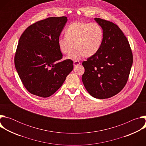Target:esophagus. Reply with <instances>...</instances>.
<instances>
[{
  "label": "esophagus",
  "mask_w": 146,
  "mask_h": 146,
  "mask_svg": "<svg viewBox=\"0 0 146 146\" xmlns=\"http://www.w3.org/2000/svg\"><path fill=\"white\" fill-rule=\"evenodd\" d=\"M80 64H81V63H80V62L79 61L75 60V61H74V62H73V65H74V66H77V65H80Z\"/></svg>",
  "instance_id": "1"
}]
</instances>
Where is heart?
<instances>
[{
  "mask_svg": "<svg viewBox=\"0 0 146 146\" xmlns=\"http://www.w3.org/2000/svg\"><path fill=\"white\" fill-rule=\"evenodd\" d=\"M104 38L102 28L95 23L76 21L65 30V36L59 37L58 44L60 51L69 54L70 59L77 60L84 56L91 57L100 49Z\"/></svg>",
  "mask_w": 146,
  "mask_h": 146,
  "instance_id": "b5f03b06",
  "label": "heart"
}]
</instances>
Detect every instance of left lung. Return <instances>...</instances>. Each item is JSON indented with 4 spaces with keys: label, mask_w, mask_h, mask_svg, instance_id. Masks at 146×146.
<instances>
[{
    "label": "left lung",
    "mask_w": 146,
    "mask_h": 146,
    "mask_svg": "<svg viewBox=\"0 0 146 146\" xmlns=\"http://www.w3.org/2000/svg\"><path fill=\"white\" fill-rule=\"evenodd\" d=\"M95 21L102 28L104 38L99 51L82 62V81L88 93L97 99H107L125 86L133 63L127 37L114 23L101 18Z\"/></svg>",
    "instance_id": "left-lung-1"
}]
</instances>
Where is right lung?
<instances>
[{
	"instance_id": "right-lung-1",
	"label": "right lung",
	"mask_w": 146,
	"mask_h": 146,
	"mask_svg": "<svg viewBox=\"0 0 146 146\" xmlns=\"http://www.w3.org/2000/svg\"><path fill=\"white\" fill-rule=\"evenodd\" d=\"M67 17H50L28 27L21 36L14 64L25 88L32 94L47 98L63 84L73 69L70 59L62 58L58 40Z\"/></svg>"
}]
</instances>
